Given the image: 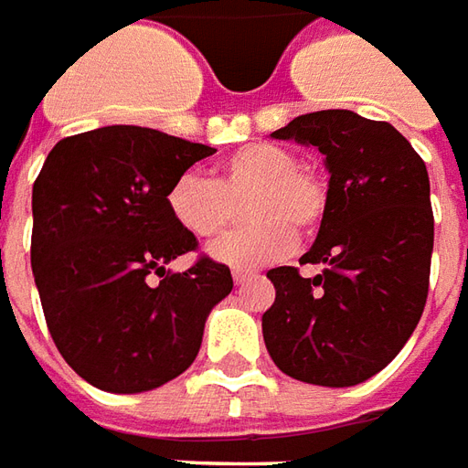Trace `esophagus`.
Wrapping results in <instances>:
<instances>
[{
  "mask_svg": "<svg viewBox=\"0 0 468 468\" xmlns=\"http://www.w3.org/2000/svg\"><path fill=\"white\" fill-rule=\"evenodd\" d=\"M251 277H254V274H251V271L234 270V282H237V284H244V282H250Z\"/></svg>",
  "mask_w": 468,
  "mask_h": 468,
  "instance_id": "obj_1",
  "label": "esophagus"
}]
</instances>
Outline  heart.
Wrapping results in <instances>:
<instances>
[{
	"instance_id": "obj_1",
	"label": "heart",
	"mask_w": 468,
	"mask_h": 468,
	"mask_svg": "<svg viewBox=\"0 0 468 468\" xmlns=\"http://www.w3.org/2000/svg\"><path fill=\"white\" fill-rule=\"evenodd\" d=\"M244 201L250 224L211 247L214 260L239 270L284 260L297 244L294 231L313 237L330 208L323 176L274 144L241 145L218 164L214 181L186 171L165 191L168 214L197 239L221 237Z\"/></svg>"
}]
</instances>
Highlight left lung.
<instances>
[{
    "label": "left lung",
    "mask_w": 468,
    "mask_h": 468,
    "mask_svg": "<svg viewBox=\"0 0 468 468\" xmlns=\"http://www.w3.org/2000/svg\"><path fill=\"white\" fill-rule=\"evenodd\" d=\"M271 138L314 145L330 171V208L300 264L274 267L261 314L274 366L313 386H357L399 356L429 297L433 211L426 164L386 121L317 111Z\"/></svg>",
    "instance_id": "1"
}]
</instances>
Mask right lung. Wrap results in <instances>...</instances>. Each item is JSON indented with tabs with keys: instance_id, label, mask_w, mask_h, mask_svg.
Returning a JSON list of instances; mask_svg holds the SVG:
<instances>
[{
	"instance_id": "add662e5",
	"label": "right lung",
	"mask_w": 468,
	"mask_h": 468,
	"mask_svg": "<svg viewBox=\"0 0 468 468\" xmlns=\"http://www.w3.org/2000/svg\"><path fill=\"white\" fill-rule=\"evenodd\" d=\"M217 154L141 125L62 138L32 186V274L48 330L75 373L108 393H141L181 376L204 323L234 280L201 254L165 207L176 176Z\"/></svg>"
}]
</instances>
